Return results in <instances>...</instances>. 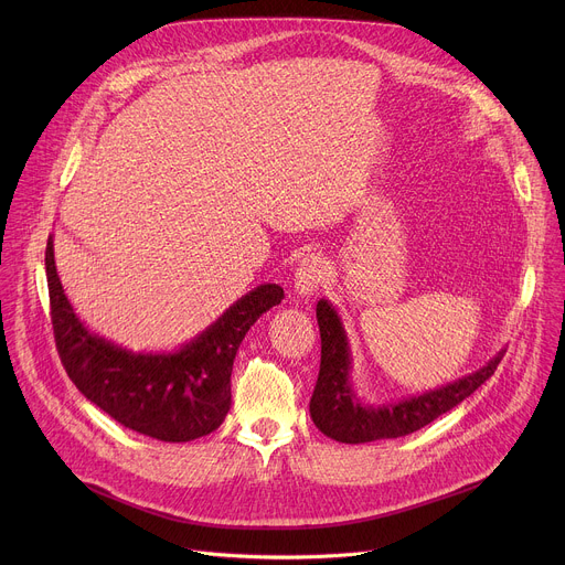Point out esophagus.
Masks as SVG:
<instances>
[{
  "label": "esophagus",
  "mask_w": 565,
  "mask_h": 565,
  "mask_svg": "<svg viewBox=\"0 0 565 565\" xmlns=\"http://www.w3.org/2000/svg\"><path fill=\"white\" fill-rule=\"evenodd\" d=\"M327 266L319 257H306L301 259L299 268L295 270V295L297 297H310L319 290L321 281H324Z\"/></svg>",
  "instance_id": "34e87169"
}]
</instances>
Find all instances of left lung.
<instances>
[{
    "label": "left lung",
    "mask_w": 565,
    "mask_h": 565,
    "mask_svg": "<svg viewBox=\"0 0 565 565\" xmlns=\"http://www.w3.org/2000/svg\"><path fill=\"white\" fill-rule=\"evenodd\" d=\"M317 324L321 364L310 397V418L321 434L347 445L399 438L423 429L488 382L505 355V349H501L486 366L420 395L369 405L355 391L349 335L338 308L329 299L317 301Z\"/></svg>",
    "instance_id": "left-lung-1"
}]
</instances>
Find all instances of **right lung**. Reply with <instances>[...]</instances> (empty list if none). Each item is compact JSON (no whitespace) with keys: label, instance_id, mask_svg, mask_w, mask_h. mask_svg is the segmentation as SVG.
Here are the masks:
<instances>
[{"label":"right lung","instance_id":"right-lung-1","mask_svg":"<svg viewBox=\"0 0 565 565\" xmlns=\"http://www.w3.org/2000/svg\"><path fill=\"white\" fill-rule=\"evenodd\" d=\"M44 262L55 344L68 377L116 423L163 443H188L221 427L232 405L236 351L255 321L284 299L281 286L262 284L179 349L131 351L75 315L55 268L53 234Z\"/></svg>","mask_w":565,"mask_h":565}]
</instances>
